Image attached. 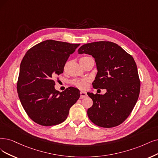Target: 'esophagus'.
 Segmentation results:
<instances>
[{"label": "esophagus", "mask_w": 158, "mask_h": 158, "mask_svg": "<svg viewBox=\"0 0 158 158\" xmlns=\"http://www.w3.org/2000/svg\"><path fill=\"white\" fill-rule=\"evenodd\" d=\"M80 98L81 99H83V98H85V97H86L87 96V94H86V92H85V91H81L80 92Z\"/></svg>", "instance_id": "34e87169"}]
</instances>
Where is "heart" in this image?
Listing matches in <instances>:
<instances>
[{"label":"heart","mask_w":158,"mask_h":158,"mask_svg":"<svg viewBox=\"0 0 158 158\" xmlns=\"http://www.w3.org/2000/svg\"><path fill=\"white\" fill-rule=\"evenodd\" d=\"M89 58V56H84L81 58V60L86 59ZM88 79H74L72 81V84L75 86L80 89H85L88 86Z\"/></svg>","instance_id":"heart-1"}]
</instances>
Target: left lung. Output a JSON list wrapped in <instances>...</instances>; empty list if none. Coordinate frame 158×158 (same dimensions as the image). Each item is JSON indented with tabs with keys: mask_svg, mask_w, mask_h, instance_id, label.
<instances>
[{
	"mask_svg": "<svg viewBox=\"0 0 158 158\" xmlns=\"http://www.w3.org/2000/svg\"><path fill=\"white\" fill-rule=\"evenodd\" d=\"M78 53L94 58L98 72L93 87L107 90L105 94L87 93L93 101L87 110L89 118L103 127L120 125L131 113L140 92L133 58L116 44L103 41L83 45Z\"/></svg>",
	"mask_w": 158,
	"mask_h": 158,
	"instance_id": "left-lung-1",
	"label": "left lung"
}]
</instances>
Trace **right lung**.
<instances>
[{"label":"right lung","mask_w":158,"mask_h":158,"mask_svg":"<svg viewBox=\"0 0 158 158\" xmlns=\"http://www.w3.org/2000/svg\"><path fill=\"white\" fill-rule=\"evenodd\" d=\"M80 44L48 40L29 49L21 62L17 90L23 107L36 123L45 126L65 120L80 97L79 90L69 87L59 92L54 79Z\"/></svg>","instance_id":"obj_1"}]
</instances>
